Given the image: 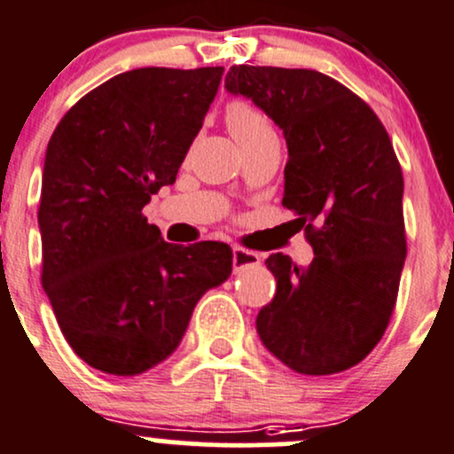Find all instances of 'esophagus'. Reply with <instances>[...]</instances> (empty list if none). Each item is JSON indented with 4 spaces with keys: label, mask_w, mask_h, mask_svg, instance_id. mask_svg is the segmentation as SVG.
Returning <instances> with one entry per match:
<instances>
[{
    "label": "esophagus",
    "mask_w": 454,
    "mask_h": 454,
    "mask_svg": "<svg viewBox=\"0 0 454 454\" xmlns=\"http://www.w3.org/2000/svg\"><path fill=\"white\" fill-rule=\"evenodd\" d=\"M256 265H261V254L246 250V247H239V246L232 247V267H235L237 273L246 271V269L256 267Z\"/></svg>",
    "instance_id": "obj_1"
}]
</instances>
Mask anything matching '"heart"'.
I'll list each match as a JSON object with an SVG mask.
<instances>
[{
	"instance_id": "b5f03b06",
	"label": "heart",
	"mask_w": 454,
	"mask_h": 454,
	"mask_svg": "<svg viewBox=\"0 0 454 454\" xmlns=\"http://www.w3.org/2000/svg\"><path fill=\"white\" fill-rule=\"evenodd\" d=\"M226 122L231 133L241 146H247V144L261 142V139L276 137V131H273L271 122L261 109H256L250 103L237 101L226 109Z\"/></svg>"
}]
</instances>
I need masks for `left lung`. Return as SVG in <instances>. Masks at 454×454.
<instances>
[{"label":"left lung","instance_id":"1","mask_svg":"<svg viewBox=\"0 0 454 454\" xmlns=\"http://www.w3.org/2000/svg\"><path fill=\"white\" fill-rule=\"evenodd\" d=\"M226 90L282 129V204L315 250L308 267L282 252L265 261L278 291L258 312V336L301 375L347 371L381 340L407 256L403 172L387 131L351 90L308 68L239 64Z\"/></svg>","mask_w":454,"mask_h":454}]
</instances>
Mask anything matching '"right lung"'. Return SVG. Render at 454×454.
Segmentation results:
<instances>
[{
  "mask_svg": "<svg viewBox=\"0 0 454 454\" xmlns=\"http://www.w3.org/2000/svg\"><path fill=\"white\" fill-rule=\"evenodd\" d=\"M222 67L136 68L79 98L49 139L38 228L43 288L73 351L133 377L176 351L193 308L231 278L226 243L174 246L142 215L215 98Z\"/></svg>",
  "mask_w": 454,
  "mask_h": 454,
  "instance_id": "obj_1",
  "label": "right lung"
}]
</instances>
